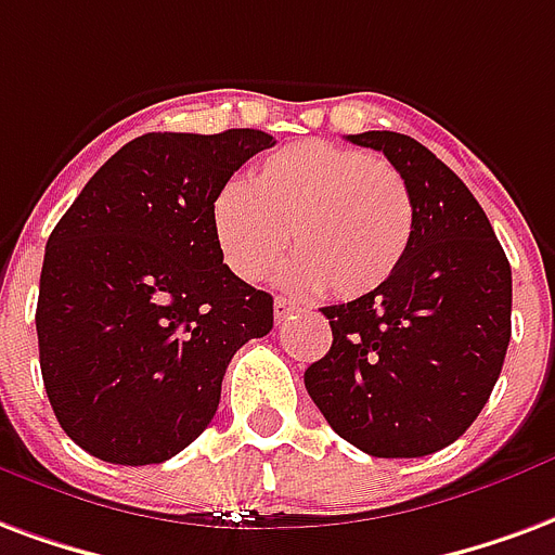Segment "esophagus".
Instances as JSON below:
<instances>
[{"mask_svg": "<svg viewBox=\"0 0 555 555\" xmlns=\"http://www.w3.org/2000/svg\"><path fill=\"white\" fill-rule=\"evenodd\" d=\"M294 311H297V306H294V302L276 297V302H273V318H276V323H282L285 318H291Z\"/></svg>", "mask_w": 555, "mask_h": 555, "instance_id": "esophagus-1", "label": "esophagus"}]
</instances>
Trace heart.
<instances>
[{
	"label": "heart",
	"instance_id": "obj_1",
	"mask_svg": "<svg viewBox=\"0 0 555 555\" xmlns=\"http://www.w3.org/2000/svg\"><path fill=\"white\" fill-rule=\"evenodd\" d=\"M220 256L256 282L291 244L285 279L299 288L361 297L403 264L414 205L400 170L373 152L330 141H297L270 152L253 184L225 182L208 208Z\"/></svg>",
	"mask_w": 555,
	"mask_h": 555
}]
</instances>
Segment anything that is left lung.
<instances>
[{
    "mask_svg": "<svg viewBox=\"0 0 555 555\" xmlns=\"http://www.w3.org/2000/svg\"><path fill=\"white\" fill-rule=\"evenodd\" d=\"M400 170L412 244L382 288L326 306L332 347L306 388L335 433L376 459L453 444L482 412L512 338V267L465 182L424 143L361 131Z\"/></svg>",
    "mask_w": 555,
    "mask_h": 555,
    "instance_id": "left-lung-1",
    "label": "left lung"
}]
</instances>
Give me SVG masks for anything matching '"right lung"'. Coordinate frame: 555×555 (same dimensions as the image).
Instances as JSON below:
<instances>
[{
    "mask_svg": "<svg viewBox=\"0 0 555 555\" xmlns=\"http://www.w3.org/2000/svg\"><path fill=\"white\" fill-rule=\"evenodd\" d=\"M258 129L150 131L114 152L47 241L40 373L61 429L111 465H158L203 435L225 367L273 330V297L223 264L208 208Z\"/></svg>",
    "mask_w": 555,
    "mask_h": 555,
    "instance_id": "1",
    "label": "right lung"
}]
</instances>
